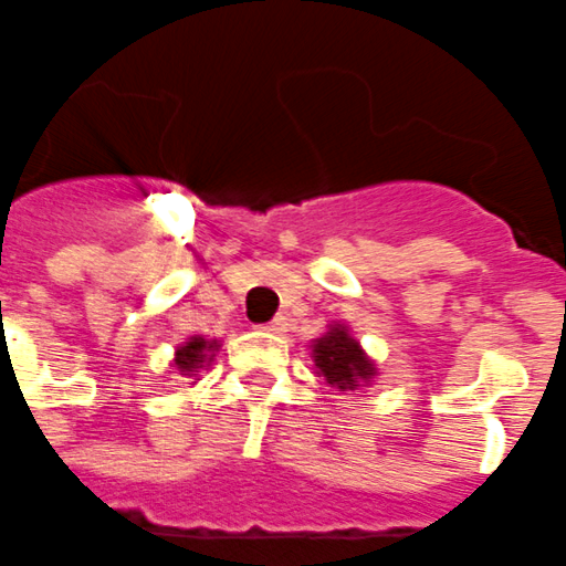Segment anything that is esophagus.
Instances as JSON below:
<instances>
[{
    "instance_id": "1",
    "label": "esophagus",
    "mask_w": 566,
    "mask_h": 566,
    "mask_svg": "<svg viewBox=\"0 0 566 566\" xmlns=\"http://www.w3.org/2000/svg\"><path fill=\"white\" fill-rule=\"evenodd\" d=\"M262 331H268V333H284V331H287V318L276 316V318H273V322L262 324Z\"/></svg>"
}]
</instances>
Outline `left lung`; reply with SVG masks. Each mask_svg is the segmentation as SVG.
Instances as JSON below:
<instances>
[{
	"label": "left lung",
	"mask_w": 566,
	"mask_h": 566,
	"mask_svg": "<svg viewBox=\"0 0 566 566\" xmlns=\"http://www.w3.org/2000/svg\"><path fill=\"white\" fill-rule=\"evenodd\" d=\"M313 358H316L322 376L327 378V385L338 387V390H353V387H358V381L376 376L373 361L361 353L356 338L344 331L342 324L331 327L327 336L318 338L316 347H313Z\"/></svg>",
	"instance_id": "obj_1"
}]
</instances>
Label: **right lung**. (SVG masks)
<instances>
[{"mask_svg":"<svg viewBox=\"0 0 566 566\" xmlns=\"http://www.w3.org/2000/svg\"><path fill=\"white\" fill-rule=\"evenodd\" d=\"M210 350H216V342H208V338H190L185 347L176 350V370H179L181 376H193V373H199V367L208 361Z\"/></svg>","mask_w":566,"mask_h":566,"instance_id":"obj_1","label":"right lung"}]
</instances>
